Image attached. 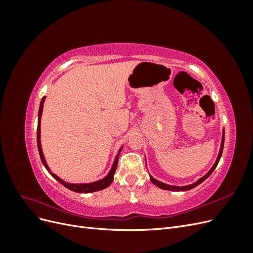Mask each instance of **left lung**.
I'll return each mask as SVG.
<instances>
[{
  "label": "left lung",
  "mask_w": 253,
  "mask_h": 253,
  "mask_svg": "<svg viewBox=\"0 0 253 253\" xmlns=\"http://www.w3.org/2000/svg\"><path fill=\"white\" fill-rule=\"evenodd\" d=\"M224 140H225V131H224V133H223V140H221V144H220V150H219V153H218V156H217V159H216V162H215V164H214V166L211 168V170L207 173L205 176H203L202 178H200L198 179L195 183H193V185H190V186H186V187H173V186H169V185H166V183H164V182H162V181H158V180H156V179H154L152 177V176H150V178H151V181L154 183V185H156L157 187H159V188H162V189H165V190H171V191H187V190H190V189H193V188H195L196 186H198L200 185V183H202L205 179H207L209 177V176L211 175V173L214 171V169H215V168L217 167V165H218V163H219V159H220V157H221V154H223V149H224Z\"/></svg>",
  "instance_id": "obj_1"
}]
</instances>
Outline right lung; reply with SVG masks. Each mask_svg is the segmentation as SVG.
I'll return each mask as SVG.
<instances>
[{
	"label": "right lung",
	"mask_w": 253,
	"mask_h": 253,
	"mask_svg": "<svg viewBox=\"0 0 253 253\" xmlns=\"http://www.w3.org/2000/svg\"><path fill=\"white\" fill-rule=\"evenodd\" d=\"M45 100V97L42 98L41 100V103H40V109H39V115H38V128H37V143H38V150H39V154H40V158L42 160V164L44 165V167L46 168V169L48 170V172L50 173V175L52 176L53 178L57 179L60 183H62V185L64 187H66L67 189H70L72 191H74V192H78V193H89V192H95V191H99V190H102V189H105L108 188L113 179H114V174L115 172H116V169H117V166H118V158H119V154L121 152V149L119 150V153L118 155L116 156V158H115V162L113 164V167H112V170L110 171V173L108 174V176H106L105 178L99 180V181H96V182H91V183H80V185H76V183H68V182H65L63 181L61 178H59L58 176L56 174H53L49 171V168L47 167V164L46 162H45L44 159V156H43V153H42V148H41V140H40V121H41V115H42V111H43V102Z\"/></svg>",
	"instance_id": "1"
}]
</instances>
